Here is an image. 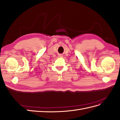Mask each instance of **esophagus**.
Listing matches in <instances>:
<instances>
[{
    "label": "esophagus",
    "instance_id": "obj_1",
    "mask_svg": "<svg viewBox=\"0 0 120 120\" xmlns=\"http://www.w3.org/2000/svg\"><path fill=\"white\" fill-rule=\"evenodd\" d=\"M62 55H59V57H62Z\"/></svg>",
    "mask_w": 120,
    "mask_h": 120
}]
</instances>
